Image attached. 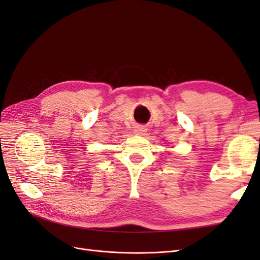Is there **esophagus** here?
<instances>
[{
	"instance_id": "1",
	"label": "esophagus",
	"mask_w": 260,
	"mask_h": 260,
	"mask_svg": "<svg viewBox=\"0 0 260 260\" xmlns=\"http://www.w3.org/2000/svg\"><path fill=\"white\" fill-rule=\"evenodd\" d=\"M145 132H146V128L144 126H137V127H135V134L137 135H144Z\"/></svg>"
}]
</instances>
